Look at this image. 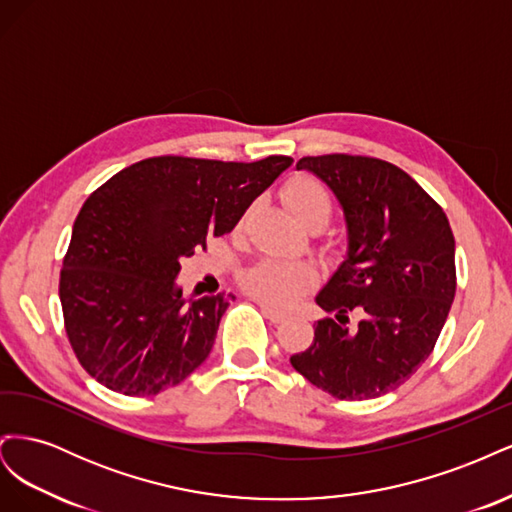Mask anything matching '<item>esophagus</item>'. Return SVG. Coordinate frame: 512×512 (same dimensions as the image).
<instances>
[{
  "label": "esophagus",
  "mask_w": 512,
  "mask_h": 512,
  "mask_svg": "<svg viewBox=\"0 0 512 512\" xmlns=\"http://www.w3.org/2000/svg\"><path fill=\"white\" fill-rule=\"evenodd\" d=\"M260 312L265 314L273 324H280V322H284V320H286V314H284V312H280V309L271 307L269 303H260Z\"/></svg>",
  "instance_id": "1"
}]
</instances>
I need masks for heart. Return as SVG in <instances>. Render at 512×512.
<instances>
[{"label":"heart","instance_id":"b5f03b06","mask_svg":"<svg viewBox=\"0 0 512 512\" xmlns=\"http://www.w3.org/2000/svg\"><path fill=\"white\" fill-rule=\"evenodd\" d=\"M286 203L307 228H322L333 215V198L314 177L294 179L286 190ZM312 282V269L303 262L282 258H265L241 273V286L245 292L271 305L292 303L312 286Z\"/></svg>","mask_w":512,"mask_h":512}]
</instances>
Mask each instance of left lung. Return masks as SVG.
Masks as SVG:
<instances>
[{
	"mask_svg": "<svg viewBox=\"0 0 512 512\" xmlns=\"http://www.w3.org/2000/svg\"><path fill=\"white\" fill-rule=\"evenodd\" d=\"M344 209L346 260L316 303L335 318L290 363L337 399L363 401L399 389L436 346L455 299V237L446 213L391 162L348 153L297 162ZM348 311L364 318L345 327Z\"/></svg>",
	"mask_w": 512,
	"mask_h": 512,
	"instance_id": "obj_1",
	"label": "left lung"
}]
</instances>
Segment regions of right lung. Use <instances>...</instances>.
<instances>
[{"label":"right lung","instance_id":"obj_1","mask_svg":"<svg viewBox=\"0 0 512 512\" xmlns=\"http://www.w3.org/2000/svg\"><path fill=\"white\" fill-rule=\"evenodd\" d=\"M292 164L160 156L119 170L74 220L59 275L76 359L106 389L158 395L188 378L215 342L232 294L183 299L179 260L237 226Z\"/></svg>","mask_w":512,"mask_h":512}]
</instances>
